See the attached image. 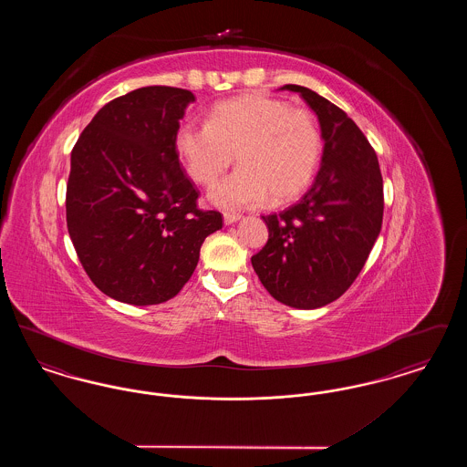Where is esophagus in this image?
<instances>
[{
	"label": "esophagus",
	"mask_w": 467,
	"mask_h": 467,
	"mask_svg": "<svg viewBox=\"0 0 467 467\" xmlns=\"http://www.w3.org/2000/svg\"><path fill=\"white\" fill-rule=\"evenodd\" d=\"M242 215L236 213V212H223V223H234L236 221H240Z\"/></svg>",
	"instance_id": "obj_1"
}]
</instances>
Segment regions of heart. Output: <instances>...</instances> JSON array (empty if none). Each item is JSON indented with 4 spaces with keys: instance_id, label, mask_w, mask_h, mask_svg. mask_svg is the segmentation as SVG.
Wrapping results in <instances>:
<instances>
[{
    "instance_id": "obj_1",
    "label": "heart",
    "mask_w": 467,
    "mask_h": 467,
    "mask_svg": "<svg viewBox=\"0 0 467 467\" xmlns=\"http://www.w3.org/2000/svg\"><path fill=\"white\" fill-rule=\"evenodd\" d=\"M175 143L189 177L206 187L236 156L240 168L210 192V200L225 208L297 200L315 177L324 150L318 120L310 110L266 94L223 101L210 111L206 124L185 120Z\"/></svg>"
}]
</instances>
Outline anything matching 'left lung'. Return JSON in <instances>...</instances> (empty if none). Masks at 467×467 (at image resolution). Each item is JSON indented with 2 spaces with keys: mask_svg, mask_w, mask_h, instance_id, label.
<instances>
[{
  "mask_svg": "<svg viewBox=\"0 0 467 467\" xmlns=\"http://www.w3.org/2000/svg\"><path fill=\"white\" fill-rule=\"evenodd\" d=\"M282 89L317 113L324 154L305 196L263 215L269 236L252 266L276 301L313 310L343 296L366 265L381 229L383 180L375 149L345 111L306 88Z\"/></svg>",
  "mask_w": 467,
  "mask_h": 467,
  "instance_id": "left-lung-1",
  "label": "left lung"
}]
</instances>
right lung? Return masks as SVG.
Wrapping results in <instances>:
<instances>
[{"label":"right lung","instance_id":"1","mask_svg":"<svg viewBox=\"0 0 467 467\" xmlns=\"http://www.w3.org/2000/svg\"><path fill=\"white\" fill-rule=\"evenodd\" d=\"M191 101L178 88L131 90L98 111L71 150L67 233L90 282L117 301L175 297L223 227L180 168L175 138Z\"/></svg>","mask_w":467,"mask_h":467}]
</instances>
